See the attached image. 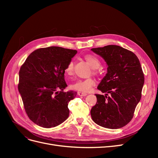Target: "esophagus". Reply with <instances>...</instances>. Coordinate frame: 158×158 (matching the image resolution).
Here are the masks:
<instances>
[{
    "label": "esophagus",
    "mask_w": 158,
    "mask_h": 158,
    "mask_svg": "<svg viewBox=\"0 0 158 158\" xmlns=\"http://www.w3.org/2000/svg\"><path fill=\"white\" fill-rule=\"evenodd\" d=\"M78 95H80V96H85V95H87V94L85 93V92H78Z\"/></svg>",
    "instance_id": "obj_1"
}]
</instances>
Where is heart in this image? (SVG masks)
I'll use <instances>...</instances> for the list:
<instances>
[{
	"instance_id": "1",
	"label": "heart",
	"mask_w": 158,
	"mask_h": 158,
	"mask_svg": "<svg viewBox=\"0 0 158 158\" xmlns=\"http://www.w3.org/2000/svg\"><path fill=\"white\" fill-rule=\"evenodd\" d=\"M85 59L86 60L88 63L92 66V69L94 70V73H97V70H95L96 69L99 68L100 66V61L97 58L92 55H88L85 56ZM74 73V63L73 61H70L68 63L67 66L65 69V73L68 76H71ZM95 84V80L94 78H89L87 79H83V80H77L74 81V82L71 84V88L80 91V92H88L91 89L93 86H94Z\"/></svg>"
}]
</instances>
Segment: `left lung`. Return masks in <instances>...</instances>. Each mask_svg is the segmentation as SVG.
Segmentation results:
<instances>
[{"mask_svg":"<svg viewBox=\"0 0 158 158\" xmlns=\"http://www.w3.org/2000/svg\"><path fill=\"white\" fill-rule=\"evenodd\" d=\"M91 50L107 64V73L98 86L106 94H95L97 103L90 111L92 120L104 128H122L131 121L141 99L144 76L139 59L132 51L118 45Z\"/></svg>","mask_w":158,"mask_h":158,"instance_id":"obj_1","label":"left lung"}]
</instances>
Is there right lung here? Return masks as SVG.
<instances>
[{
    "label": "right lung",
    "mask_w": 158,
    "mask_h": 158,
    "mask_svg": "<svg viewBox=\"0 0 158 158\" xmlns=\"http://www.w3.org/2000/svg\"><path fill=\"white\" fill-rule=\"evenodd\" d=\"M77 51L60 47L38 49L19 71L18 91L28 117L44 128L59 125L69 116V102L77 92L69 91L65 69Z\"/></svg>",
    "instance_id": "obj_1"
}]
</instances>
